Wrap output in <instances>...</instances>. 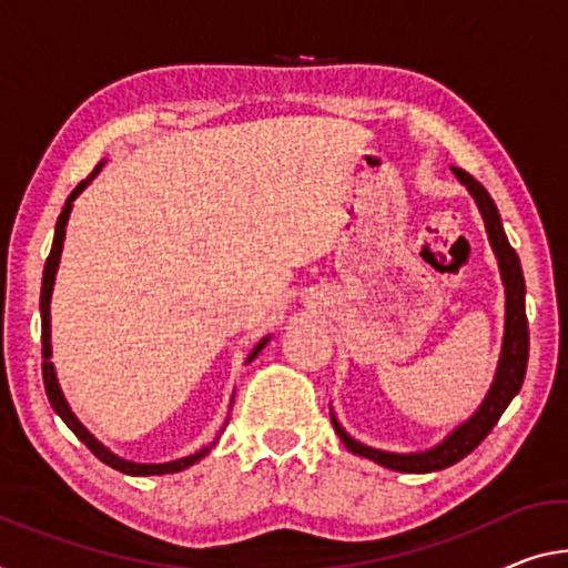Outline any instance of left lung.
<instances>
[{
    "instance_id": "left-lung-1",
    "label": "left lung",
    "mask_w": 568,
    "mask_h": 568,
    "mask_svg": "<svg viewBox=\"0 0 568 568\" xmlns=\"http://www.w3.org/2000/svg\"><path fill=\"white\" fill-rule=\"evenodd\" d=\"M455 178L467 187V193L473 195L479 215L485 221L487 241H490L493 254L497 258V268H500V278L505 286V333H503V347H500V361H497V371L493 378V386L483 398V404L477 406V412L465 418L459 426H455L439 444H434L429 449L422 452H386L375 449L368 444L357 442L355 436L343 429V424L337 422V416L329 406V416H333V426L339 436V442L357 457L373 459L375 465L396 469V473H436V469L452 467L455 462L465 459L487 434L493 432L497 418L503 416L505 408L513 398L518 396L526 378V365H528V320H526V278H523L520 258L513 251L508 235L503 231L500 213L487 190L479 182L467 174L465 170L452 168Z\"/></svg>"
}]
</instances>
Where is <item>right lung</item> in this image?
Returning <instances> with one entry per match:
<instances>
[{"label": "right lung", "instance_id": "add662e5", "mask_svg": "<svg viewBox=\"0 0 568 568\" xmlns=\"http://www.w3.org/2000/svg\"><path fill=\"white\" fill-rule=\"evenodd\" d=\"M103 164L106 160H101L95 164L93 172L85 178L83 182H78V187L73 190L71 195H68L65 205H63V213L58 215V223H55V239H52V248H50V256L45 261V272H42V290H40V317H42V381H45V394L48 400L52 406V412H55L60 418H63L68 429H71L78 439H81L85 447H89L95 457H99L103 465H109L113 469H119V473L124 475H174V473H182V469H187L190 465H195V462L203 459L207 452L215 447L217 442V434L215 439L207 444V447L197 449L195 455H187V457H180V459H172V462H162V465H144V462H132V459H124L119 455H113V452L106 447V444L95 439V436L85 429V426L78 422V416L73 414V408L68 406V400L63 396V388H60L58 383V373H55V365H52V345H50V300H52V286H55V274H58V266H60V254H63V241H65V225H68V217H71L73 211V203L75 197L83 193L85 187L91 185L93 178H99V172L103 170ZM272 339V335H266L264 339H258V343L251 347V353L246 357V363L254 361V357L264 351V345ZM231 406H233V398H231ZM229 424V422H225Z\"/></svg>", "mask_w": 568, "mask_h": 568}]
</instances>
